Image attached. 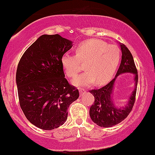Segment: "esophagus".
Returning <instances> with one entry per match:
<instances>
[{
    "label": "esophagus",
    "mask_w": 155,
    "mask_h": 155,
    "mask_svg": "<svg viewBox=\"0 0 155 155\" xmlns=\"http://www.w3.org/2000/svg\"><path fill=\"white\" fill-rule=\"evenodd\" d=\"M85 92H86V91H85V89H83V88H80V89H79V93H80L81 95H82V94Z\"/></svg>",
    "instance_id": "1"
}]
</instances>
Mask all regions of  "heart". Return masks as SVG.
Returning <instances> with one entry per match:
<instances>
[{
    "label": "heart",
    "mask_w": 155,
    "mask_h": 155,
    "mask_svg": "<svg viewBox=\"0 0 155 155\" xmlns=\"http://www.w3.org/2000/svg\"><path fill=\"white\" fill-rule=\"evenodd\" d=\"M76 55L65 54L61 64L67 76L74 78L85 64L86 71L73 81L76 86H88L96 81L97 85L107 83L115 73L121 58L120 50L113 45L98 39L81 42L76 48Z\"/></svg>",
    "instance_id": "1"
}]
</instances>
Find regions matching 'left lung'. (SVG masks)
<instances>
[{
  "instance_id": "1",
  "label": "left lung",
  "mask_w": 155,
  "mask_h": 155,
  "mask_svg": "<svg viewBox=\"0 0 155 155\" xmlns=\"http://www.w3.org/2000/svg\"><path fill=\"white\" fill-rule=\"evenodd\" d=\"M120 47L122 51V60L115 77L105 86L89 91L94 97V104L89 110L90 117L94 124L101 127H111L122 122L131 112L135 103L138 84L137 70L130 50L121 43H120ZM124 73L134 75L135 85L127 104L124 106L119 107L115 105L112 99V93L117 76Z\"/></svg>"
}]
</instances>
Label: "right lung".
<instances>
[{"label": "right lung", "instance_id": "obj_1", "mask_svg": "<svg viewBox=\"0 0 155 155\" xmlns=\"http://www.w3.org/2000/svg\"><path fill=\"white\" fill-rule=\"evenodd\" d=\"M73 47L56 35L40 36L21 58L16 82L19 104L25 117L45 130L58 128L67 119V108L79 91L65 78L61 58Z\"/></svg>", "mask_w": 155, "mask_h": 155}]
</instances>
